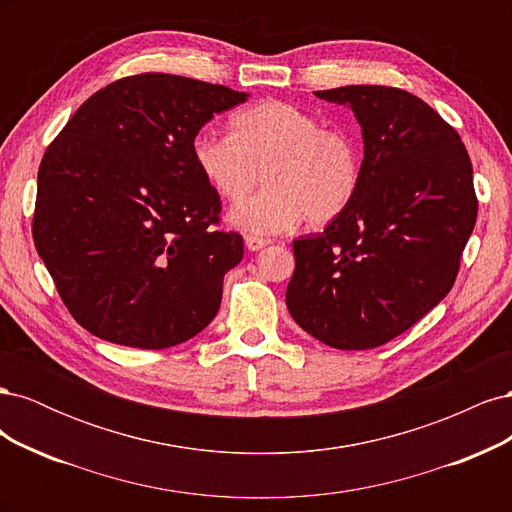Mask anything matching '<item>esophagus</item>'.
Wrapping results in <instances>:
<instances>
[{"label": "esophagus", "instance_id": "esophagus-1", "mask_svg": "<svg viewBox=\"0 0 512 512\" xmlns=\"http://www.w3.org/2000/svg\"><path fill=\"white\" fill-rule=\"evenodd\" d=\"M245 245H247V250L258 252V250H262V247H265V245H269V241L262 239V237H256V235H247V237H245Z\"/></svg>", "mask_w": 512, "mask_h": 512}]
</instances>
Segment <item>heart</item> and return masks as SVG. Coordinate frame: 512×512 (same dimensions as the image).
<instances>
[{"instance_id": "1", "label": "heart", "mask_w": 512, "mask_h": 512, "mask_svg": "<svg viewBox=\"0 0 512 512\" xmlns=\"http://www.w3.org/2000/svg\"><path fill=\"white\" fill-rule=\"evenodd\" d=\"M192 158L209 188L239 203L262 179L267 188L230 211V224L250 235H277L301 224L327 226L352 207L363 160L344 128H322L303 108L267 100L232 117V134L196 132Z\"/></svg>"}]
</instances>
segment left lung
I'll return each mask as SVG.
<instances>
[{"label":"left lung","instance_id":"obj_1","mask_svg":"<svg viewBox=\"0 0 512 512\" xmlns=\"http://www.w3.org/2000/svg\"><path fill=\"white\" fill-rule=\"evenodd\" d=\"M316 96L352 108L363 177L342 218L292 241L286 305L322 344L378 348L453 288L478 211L472 162L455 128L404 89L348 85Z\"/></svg>","mask_w":512,"mask_h":512}]
</instances>
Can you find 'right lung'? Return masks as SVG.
I'll list each match as a JSON object with an SVG mask.
<instances>
[{
  "mask_svg": "<svg viewBox=\"0 0 512 512\" xmlns=\"http://www.w3.org/2000/svg\"><path fill=\"white\" fill-rule=\"evenodd\" d=\"M243 91L145 72L96 91L38 168L34 243L72 318L106 342L162 350L215 318L239 232L192 158Z\"/></svg>",
  "mask_w": 512,
  "mask_h": 512,
  "instance_id": "add662e5",
  "label": "right lung"
}]
</instances>
